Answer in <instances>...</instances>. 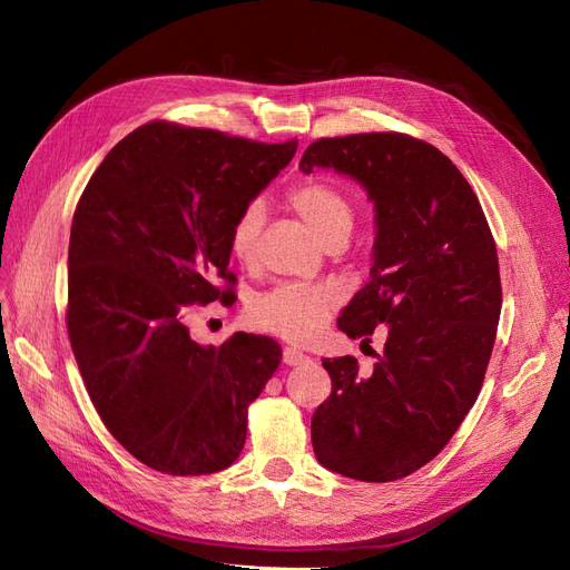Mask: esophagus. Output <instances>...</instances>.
I'll return each mask as SVG.
<instances>
[{"label": "esophagus", "mask_w": 570, "mask_h": 570, "mask_svg": "<svg viewBox=\"0 0 570 570\" xmlns=\"http://www.w3.org/2000/svg\"><path fill=\"white\" fill-rule=\"evenodd\" d=\"M304 361H308V356L302 354L299 350H295V347L283 350V364L285 366H299V364H304Z\"/></svg>", "instance_id": "34e87169"}]
</instances>
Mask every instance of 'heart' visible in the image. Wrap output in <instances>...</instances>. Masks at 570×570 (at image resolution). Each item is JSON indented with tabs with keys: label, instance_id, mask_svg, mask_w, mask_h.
<instances>
[{
	"label": "heart",
	"instance_id": "heart-1",
	"mask_svg": "<svg viewBox=\"0 0 570 570\" xmlns=\"http://www.w3.org/2000/svg\"><path fill=\"white\" fill-rule=\"evenodd\" d=\"M287 202L323 245L335 235L352 233V202L331 183L308 180L292 189ZM264 220L266 209L262 202L245 204L233 218L228 230V247L239 264L254 262L256 239L258 233H262ZM340 302L342 289L335 283H283L275 285L266 295L256 297L249 314L256 325L266 327L271 333H278L295 342H306L333 316Z\"/></svg>",
	"mask_w": 570,
	"mask_h": 570
}]
</instances>
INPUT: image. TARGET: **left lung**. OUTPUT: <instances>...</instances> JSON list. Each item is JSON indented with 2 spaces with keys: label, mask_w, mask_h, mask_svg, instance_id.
<instances>
[{
  "label": "left lung",
  "mask_w": 570,
  "mask_h": 570,
  "mask_svg": "<svg viewBox=\"0 0 570 570\" xmlns=\"http://www.w3.org/2000/svg\"><path fill=\"white\" fill-rule=\"evenodd\" d=\"M335 170L373 202L371 281L337 327L368 342L385 325L371 375L354 356L323 358L333 392L312 419L327 471L366 482L411 475L435 459L478 400L494 347L502 283L480 202L433 145L400 132L325 137L299 161Z\"/></svg>",
  "instance_id": "left-lung-1"
}]
</instances>
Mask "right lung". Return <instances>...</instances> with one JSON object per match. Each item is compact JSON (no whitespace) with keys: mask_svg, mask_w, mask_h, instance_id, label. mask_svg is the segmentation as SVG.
Here are the masks:
<instances>
[{"mask_svg":"<svg viewBox=\"0 0 570 570\" xmlns=\"http://www.w3.org/2000/svg\"><path fill=\"white\" fill-rule=\"evenodd\" d=\"M297 142L149 124L124 137L78 202L68 243V337L109 433L154 471L228 469L247 406L281 344L235 333L220 347L187 327L193 304L230 299L228 230Z\"/></svg>","mask_w":570,"mask_h":570,"instance_id":"1","label":"right lung"}]
</instances>
